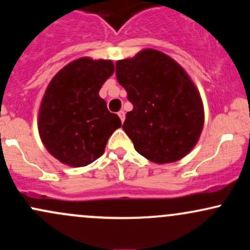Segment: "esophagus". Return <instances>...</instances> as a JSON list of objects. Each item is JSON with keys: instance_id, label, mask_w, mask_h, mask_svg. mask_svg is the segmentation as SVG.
<instances>
[{"instance_id": "1", "label": "esophagus", "mask_w": 250, "mask_h": 250, "mask_svg": "<svg viewBox=\"0 0 250 250\" xmlns=\"http://www.w3.org/2000/svg\"><path fill=\"white\" fill-rule=\"evenodd\" d=\"M119 117H120L121 122H123V121H125V111H123V110L119 111Z\"/></svg>"}]
</instances>
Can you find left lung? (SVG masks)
<instances>
[{"mask_svg": "<svg viewBox=\"0 0 250 250\" xmlns=\"http://www.w3.org/2000/svg\"><path fill=\"white\" fill-rule=\"evenodd\" d=\"M116 78L133 110L122 128L136 152L155 164L180 160L196 146L204 108L185 70L165 53L147 48L116 62Z\"/></svg>", "mask_w": 250, "mask_h": 250, "instance_id": "obj_1", "label": "left lung"}]
</instances>
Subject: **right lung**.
<instances>
[{
    "label": "right lung",
    "instance_id": "1",
    "mask_svg": "<svg viewBox=\"0 0 250 250\" xmlns=\"http://www.w3.org/2000/svg\"><path fill=\"white\" fill-rule=\"evenodd\" d=\"M114 71L111 60L79 58L62 67L48 84L38 128L42 144L60 163L73 167L94 163L122 125L98 95Z\"/></svg>",
    "mask_w": 250,
    "mask_h": 250
}]
</instances>
